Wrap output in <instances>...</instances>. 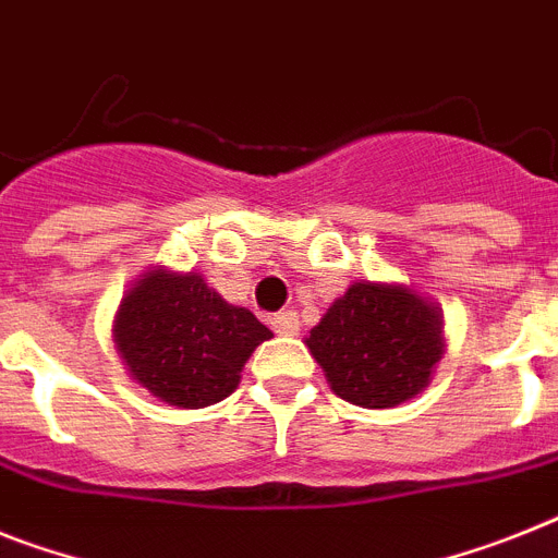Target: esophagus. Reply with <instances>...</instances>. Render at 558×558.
Instances as JSON below:
<instances>
[{"label":"esophagus","mask_w":558,"mask_h":558,"mask_svg":"<svg viewBox=\"0 0 558 558\" xmlns=\"http://www.w3.org/2000/svg\"><path fill=\"white\" fill-rule=\"evenodd\" d=\"M271 329L278 331V335H298V331H301V317H298L294 308L278 312V315L271 317Z\"/></svg>","instance_id":"esophagus-1"}]
</instances>
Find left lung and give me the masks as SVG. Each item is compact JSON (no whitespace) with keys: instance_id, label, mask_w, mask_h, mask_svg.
<instances>
[{"instance_id":"obj_1","label":"left lung","mask_w":558,"mask_h":558,"mask_svg":"<svg viewBox=\"0 0 558 558\" xmlns=\"http://www.w3.org/2000/svg\"><path fill=\"white\" fill-rule=\"evenodd\" d=\"M306 345L337 397L391 409L428 386L446 343L437 308L420 294L363 280L331 303Z\"/></svg>"}]
</instances>
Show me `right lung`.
I'll return each mask as SVG.
<instances>
[{"label": "right lung", "instance_id": "right-lung-1", "mask_svg": "<svg viewBox=\"0 0 558 558\" xmlns=\"http://www.w3.org/2000/svg\"><path fill=\"white\" fill-rule=\"evenodd\" d=\"M269 337L250 308L229 306L195 271H147L121 301L116 320L130 374L181 409H204L232 395L243 363Z\"/></svg>", "mask_w": 558, "mask_h": 558}]
</instances>
